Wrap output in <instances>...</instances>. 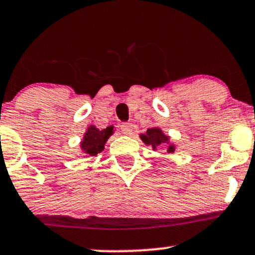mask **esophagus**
<instances>
[{
  "label": "esophagus",
  "mask_w": 255,
  "mask_h": 255,
  "mask_svg": "<svg viewBox=\"0 0 255 255\" xmlns=\"http://www.w3.org/2000/svg\"><path fill=\"white\" fill-rule=\"evenodd\" d=\"M120 130H122V132L125 133V135H130V133L132 132V124H131V123H123V124L120 125Z\"/></svg>",
  "instance_id": "obj_1"
}]
</instances>
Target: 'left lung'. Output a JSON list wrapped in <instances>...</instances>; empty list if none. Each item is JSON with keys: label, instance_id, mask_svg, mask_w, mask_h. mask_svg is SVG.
<instances>
[{"label": "left lung", "instance_id": "1", "mask_svg": "<svg viewBox=\"0 0 255 255\" xmlns=\"http://www.w3.org/2000/svg\"><path fill=\"white\" fill-rule=\"evenodd\" d=\"M141 138L144 143L150 144V146H152L154 149L157 148V147L161 146L163 143H166L169 139L168 136L164 135L163 131L158 128H148L144 135H141ZM174 149H175L174 146H169V148H168L169 152H174Z\"/></svg>", "mask_w": 255, "mask_h": 255}]
</instances>
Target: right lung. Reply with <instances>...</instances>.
Returning <instances> with one entry per match:
<instances>
[{"instance_id": "right-lung-1", "label": "right lung", "mask_w": 255, "mask_h": 255, "mask_svg": "<svg viewBox=\"0 0 255 255\" xmlns=\"http://www.w3.org/2000/svg\"><path fill=\"white\" fill-rule=\"evenodd\" d=\"M113 133V127H108L103 130H98L95 127H90L85 133L83 142H81V149L87 155H97L105 148V143L109 136Z\"/></svg>"}]
</instances>
